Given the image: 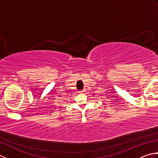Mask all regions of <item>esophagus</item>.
<instances>
[{"label":"esophagus","mask_w":158,"mask_h":158,"mask_svg":"<svg viewBox=\"0 0 158 158\" xmlns=\"http://www.w3.org/2000/svg\"><path fill=\"white\" fill-rule=\"evenodd\" d=\"M85 92V89H83V90H81V91H80V92H81V93H84Z\"/></svg>","instance_id":"esophagus-1"}]
</instances>
